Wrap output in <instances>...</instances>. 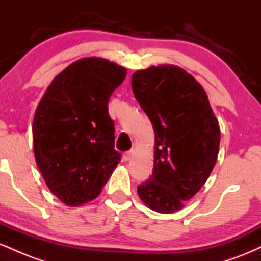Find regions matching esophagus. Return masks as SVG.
Returning <instances> with one entry per match:
<instances>
[{"label":"esophagus","mask_w":261,"mask_h":261,"mask_svg":"<svg viewBox=\"0 0 261 261\" xmlns=\"http://www.w3.org/2000/svg\"><path fill=\"white\" fill-rule=\"evenodd\" d=\"M134 153H135L134 149H131V151L125 152V153H124V160H125V161H130L131 158L134 157Z\"/></svg>","instance_id":"obj_1"}]
</instances>
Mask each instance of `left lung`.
<instances>
[{"label":"left lung","mask_w":261,"mask_h":261,"mask_svg":"<svg viewBox=\"0 0 261 261\" xmlns=\"http://www.w3.org/2000/svg\"><path fill=\"white\" fill-rule=\"evenodd\" d=\"M131 87L155 137L153 172L137 194L153 211L173 214L201 189L216 164L217 118L202 86L178 66L136 71Z\"/></svg>","instance_id":"left-lung-1"}]
</instances>
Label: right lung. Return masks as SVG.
Segmentation results:
<instances>
[{"mask_svg": "<svg viewBox=\"0 0 261 261\" xmlns=\"http://www.w3.org/2000/svg\"><path fill=\"white\" fill-rule=\"evenodd\" d=\"M125 77L126 68L109 60H77L53 80L35 110V161L65 205L94 200L121 160L108 103Z\"/></svg>", "mask_w": 261, "mask_h": 261, "instance_id": "1", "label": "right lung"}]
</instances>
